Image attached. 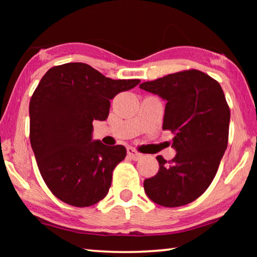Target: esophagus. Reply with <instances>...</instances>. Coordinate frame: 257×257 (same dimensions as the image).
<instances>
[{"label":"esophagus","mask_w":257,"mask_h":257,"mask_svg":"<svg viewBox=\"0 0 257 257\" xmlns=\"http://www.w3.org/2000/svg\"><path fill=\"white\" fill-rule=\"evenodd\" d=\"M127 153H128V155H129L130 158H132L134 161L141 160L142 156H143L141 153H138V152H137L136 150L133 149V147H128V149H127Z\"/></svg>","instance_id":"esophagus-1"}]
</instances>
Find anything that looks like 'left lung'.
I'll list each match as a JSON object with an SVG mask.
<instances>
[{
  "instance_id": "1",
  "label": "left lung",
  "mask_w": 257,
  "mask_h": 257,
  "mask_svg": "<svg viewBox=\"0 0 257 257\" xmlns=\"http://www.w3.org/2000/svg\"><path fill=\"white\" fill-rule=\"evenodd\" d=\"M167 102L163 130L173 134L177 154L144 181L151 201L165 207L194 202L214 179L228 146L230 110L219 82L198 70L168 75L139 85Z\"/></svg>"
}]
</instances>
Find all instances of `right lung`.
<instances>
[{
  "label": "right lung",
  "mask_w": 257,
  "mask_h": 257,
  "mask_svg": "<svg viewBox=\"0 0 257 257\" xmlns=\"http://www.w3.org/2000/svg\"><path fill=\"white\" fill-rule=\"evenodd\" d=\"M139 82L110 79L81 62L51 68L41 79L29 103L30 144L45 184L62 202L86 207L106 196L127 151L93 139V121L106 120L111 99Z\"/></svg>",
  "instance_id": "1"
}]
</instances>
